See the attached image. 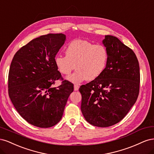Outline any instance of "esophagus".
Returning a JSON list of instances; mask_svg holds the SVG:
<instances>
[{
	"instance_id": "obj_1",
	"label": "esophagus",
	"mask_w": 154,
	"mask_h": 154,
	"mask_svg": "<svg viewBox=\"0 0 154 154\" xmlns=\"http://www.w3.org/2000/svg\"><path fill=\"white\" fill-rule=\"evenodd\" d=\"M79 88H80V87H79V85H77V84H75L74 85V91H78V89H79Z\"/></svg>"
}]
</instances>
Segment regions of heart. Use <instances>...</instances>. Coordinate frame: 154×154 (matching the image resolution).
<instances>
[{
  "label": "heart",
  "instance_id": "heart-1",
  "mask_svg": "<svg viewBox=\"0 0 154 154\" xmlns=\"http://www.w3.org/2000/svg\"><path fill=\"white\" fill-rule=\"evenodd\" d=\"M66 53V55L56 56L54 63L58 71L65 75L71 73L75 66L76 71L67 78L74 83L95 80L103 72L108 62L109 53L105 46L85 40H72Z\"/></svg>",
  "mask_w": 154,
  "mask_h": 154
}]
</instances>
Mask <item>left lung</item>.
I'll list each match as a JSON object with an SVG mask.
<instances>
[{"mask_svg":"<svg viewBox=\"0 0 154 154\" xmlns=\"http://www.w3.org/2000/svg\"><path fill=\"white\" fill-rule=\"evenodd\" d=\"M109 59L103 72L83 85L81 110L88 123L108 127L122 121L136 103L140 72L136 55L117 37L105 35L102 41Z\"/></svg>","mask_w":154,"mask_h":154,"instance_id":"left-lung-1","label":"left lung"}]
</instances>
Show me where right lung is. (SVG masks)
Wrapping results in <instances>:
<instances>
[{"label": "right lung", "mask_w": 154, "mask_h": 154, "mask_svg": "<svg viewBox=\"0 0 154 154\" xmlns=\"http://www.w3.org/2000/svg\"><path fill=\"white\" fill-rule=\"evenodd\" d=\"M66 36L48 34L32 40L14 55L8 75V93L17 111L37 127L49 128L61 120L74 85L62 79L54 58Z\"/></svg>", "instance_id": "right-lung-1"}]
</instances>
